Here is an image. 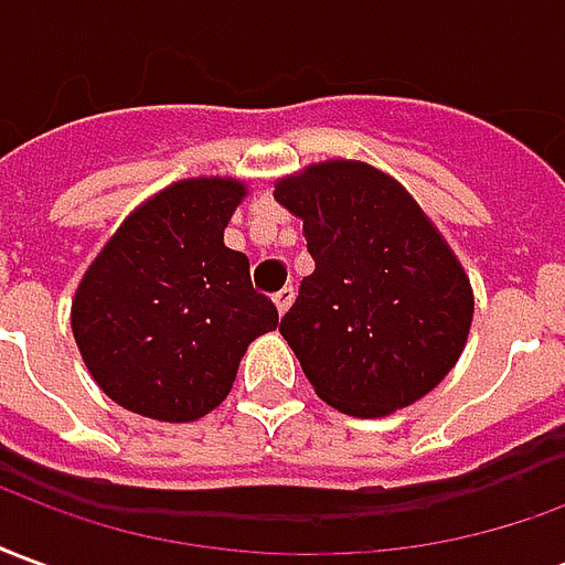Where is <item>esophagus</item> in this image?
<instances>
[{"instance_id":"34e87169","label":"esophagus","mask_w":565,"mask_h":565,"mask_svg":"<svg viewBox=\"0 0 565 565\" xmlns=\"http://www.w3.org/2000/svg\"><path fill=\"white\" fill-rule=\"evenodd\" d=\"M294 287H281V290H278V294L271 296V299H275V308H278V315H284V311H287V308L294 306Z\"/></svg>"}]
</instances>
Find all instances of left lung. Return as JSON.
Wrapping results in <instances>:
<instances>
[{
	"label": "left lung",
	"instance_id": "8db88e82",
	"mask_svg": "<svg viewBox=\"0 0 565 565\" xmlns=\"http://www.w3.org/2000/svg\"><path fill=\"white\" fill-rule=\"evenodd\" d=\"M275 199L302 217L315 257L281 320L315 393L354 417L417 403L460 360L472 327V287L448 242L369 162H315L281 178Z\"/></svg>",
	"mask_w": 565,
	"mask_h": 565
}]
</instances>
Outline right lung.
<instances>
[{
	"label": "right lung",
	"instance_id": "obj_1",
	"mask_svg": "<svg viewBox=\"0 0 565 565\" xmlns=\"http://www.w3.org/2000/svg\"><path fill=\"white\" fill-rule=\"evenodd\" d=\"M235 178H186L141 202L84 271L72 332L108 399L166 424L205 417L238 360L278 327L250 263L223 245L245 199Z\"/></svg>",
	"mask_w": 565,
	"mask_h": 565
}]
</instances>
